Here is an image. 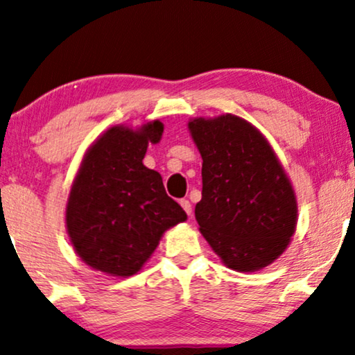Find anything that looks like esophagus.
Wrapping results in <instances>:
<instances>
[{"label": "esophagus", "mask_w": 355, "mask_h": 355, "mask_svg": "<svg viewBox=\"0 0 355 355\" xmlns=\"http://www.w3.org/2000/svg\"><path fill=\"white\" fill-rule=\"evenodd\" d=\"M180 205H182V208L185 209V213L188 214V216H190L191 214V203L188 200H180Z\"/></svg>", "instance_id": "34e87169"}]
</instances>
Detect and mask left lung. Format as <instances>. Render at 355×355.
<instances>
[{
  "label": "left lung",
  "mask_w": 355,
  "mask_h": 355,
  "mask_svg": "<svg viewBox=\"0 0 355 355\" xmlns=\"http://www.w3.org/2000/svg\"><path fill=\"white\" fill-rule=\"evenodd\" d=\"M203 167L195 216L201 234L237 272L268 266L297 226L293 188L266 137L248 121L226 114L188 123Z\"/></svg>",
  "instance_id": "1"
}]
</instances>
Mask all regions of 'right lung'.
Segmentation results:
<instances>
[{
    "instance_id": "obj_1",
    "label": "right lung",
    "mask_w": 355,
    "mask_h": 355,
    "mask_svg": "<svg viewBox=\"0 0 355 355\" xmlns=\"http://www.w3.org/2000/svg\"><path fill=\"white\" fill-rule=\"evenodd\" d=\"M164 124L107 129L89 147L71 187L67 230L89 267L129 277L150 257L164 231L187 213L165 193L162 177L142 164L149 142L157 144Z\"/></svg>"
}]
</instances>
